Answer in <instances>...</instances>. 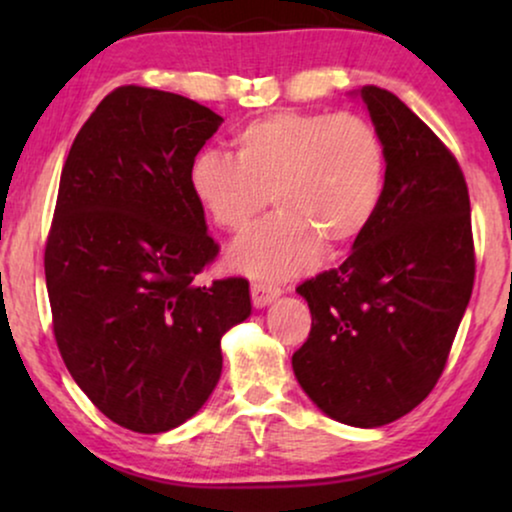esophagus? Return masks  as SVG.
Returning <instances> with one entry per match:
<instances>
[{
	"label": "esophagus",
	"instance_id": "obj_1",
	"mask_svg": "<svg viewBox=\"0 0 512 512\" xmlns=\"http://www.w3.org/2000/svg\"><path fill=\"white\" fill-rule=\"evenodd\" d=\"M279 296H282V289L275 284H265V282H254L251 284V303H254V307H261L270 305L272 300H277Z\"/></svg>",
	"mask_w": 512,
	"mask_h": 512
}]
</instances>
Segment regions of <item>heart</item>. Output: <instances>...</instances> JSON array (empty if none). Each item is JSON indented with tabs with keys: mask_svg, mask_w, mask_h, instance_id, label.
I'll list each match as a JSON object with an SVG mask.
<instances>
[{
	"mask_svg": "<svg viewBox=\"0 0 512 512\" xmlns=\"http://www.w3.org/2000/svg\"><path fill=\"white\" fill-rule=\"evenodd\" d=\"M235 158L195 156L188 186L216 228L240 233L268 207L279 212L240 237L228 263L251 277H291L321 247L342 251L366 233L387 184V146L366 118L275 111L235 130Z\"/></svg>",
	"mask_w": 512,
	"mask_h": 512,
	"instance_id": "b5f03b06",
	"label": "heart"
}]
</instances>
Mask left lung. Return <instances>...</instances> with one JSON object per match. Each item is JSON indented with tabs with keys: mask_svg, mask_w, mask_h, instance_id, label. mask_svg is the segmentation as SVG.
I'll return each mask as SVG.
<instances>
[{
	"mask_svg": "<svg viewBox=\"0 0 512 512\" xmlns=\"http://www.w3.org/2000/svg\"><path fill=\"white\" fill-rule=\"evenodd\" d=\"M387 146V184L340 268L298 286L312 312L293 373L335 422L375 429L443 373L473 291L471 200L457 158L389 90H359Z\"/></svg>",
	"mask_w": 512,
	"mask_h": 512,
	"instance_id": "left-lung-1",
	"label": "left lung"
}]
</instances>
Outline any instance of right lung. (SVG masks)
Returning a JSON list of instances; mask_svg holds the SVG:
<instances>
[{"label":"right lung","instance_id":"1","mask_svg":"<svg viewBox=\"0 0 512 512\" xmlns=\"http://www.w3.org/2000/svg\"><path fill=\"white\" fill-rule=\"evenodd\" d=\"M223 118L123 86L83 123L62 167L46 289L62 361L123 429L165 433L221 377V338L251 314L249 282L195 277L219 254L188 170Z\"/></svg>","mask_w":512,"mask_h":512}]
</instances>
